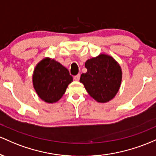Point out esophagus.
<instances>
[{
    "label": "esophagus",
    "mask_w": 156,
    "mask_h": 156,
    "mask_svg": "<svg viewBox=\"0 0 156 156\" xmlns=\"http://www.w3.org/2000/svg\"><path fill=\"white\" fill-rule=\"evenodd\" d=\"M80 74L76 75V76H74V77H73L75 81H79V80H80Z\"/></svg>",
    "instance_id": "obj_1"
}]
</instances>
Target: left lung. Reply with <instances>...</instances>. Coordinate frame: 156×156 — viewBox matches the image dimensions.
I'll use <instances>...</instances> for the list:
<instances>
[{"instance_id": "obj_1", "label": "left lung", "mask_w": 156, "mask_h": 156, "mask_svg": "<svg viewBox=\"0 0 156 156\" xmlns=\"http://www.w3.org/2000/svg\"><path fill=\"white\" fill-rule=\"evenodd\" d=\"M87 72L80 82L93 99L98 102L111 100L119 90L122 72L119 64L111 56L101 54L85 62Z\"/></svg>"}]
</instances>
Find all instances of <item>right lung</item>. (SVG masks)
Returning a JSON list of instances; mask_svg holds the SVG:
<instances>
[{
    "label": "right lung",
    "mask_w": 156,
    "mask_h": 156,
    "mask_svg": "<svg viewBox=\"0 0 156 156\" xmlns=\"http://www.w3.org/2000/svg\"><path fill=\"white\" fill-rule=\"evenodd\" d=\"M72 81L69 70L48 57L37 65L32 76L33 86L38 97L48 103L59 101Z\"/></svg>",
    "instance_id": "1"
}]
</instances>
